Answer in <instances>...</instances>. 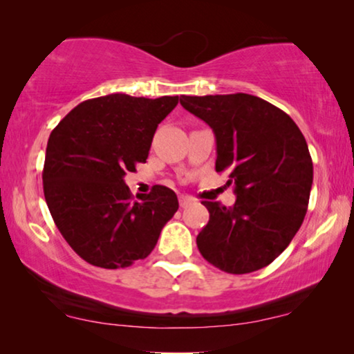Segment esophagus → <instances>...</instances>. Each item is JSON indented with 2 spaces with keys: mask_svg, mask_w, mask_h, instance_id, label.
<instances>
[{
  "mask_svg": "<svg viewBox=\"0 0 354 354\" xmlns=\"http://www.w3.org/2000/svg\"><path fill=\"white\" fill-rule=\"evenodd\" d=\"M178 203H180V207H187V206H190L192 203H195V200L188 195H180L178 196Z\"/></svg>",
  "mask_w": 354,
  "mask_h": 354,
  "instance_id": "esophagus-1",
  "label": "esophagus"
}]
</instances>
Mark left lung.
Segmentation results:
<instances>
[{
  "instance_id": "1",
  "label": "left lung",
  "mask_w": 354,
  "mask_h": 354,
  "mask_svg": "<svg viewBox=\"0 0 354 354\" xmlns=\"http://www.w3.org/2000/svg\"><path fill=\"white\" fill-rule=\"evenodd\" d=\"M188 113L216 135V171L229 172L232 207L201 201L209 222L196 236L207 263L229 274L269 266L290 245L306 216L313 159L292 118L246 93L180 96Z\"/></svg>"
}]
</instances>
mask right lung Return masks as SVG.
Returning <instances> with one entry per match:
<instances>
[{
  "mask_svg": "<svg viewBox=\"0 0 354 354\" xmlns=\"http://www.w3.org/2000/svg\"><path fill=\"white\" fill-rule=\"evenodd\" d=\"M178 96L113 93L75 106L48 140L43 192L53 221L71 248L104 269L129 268L158 243L178 209L171 188L154 185L133 200L125 172L147 162L158 124Z\"/></svg>",
  "mask_w": 354,
  "mask_h": 354,
  "instance_id": "right-lung-1",
  "label": "right lung"
}]
</instances>
